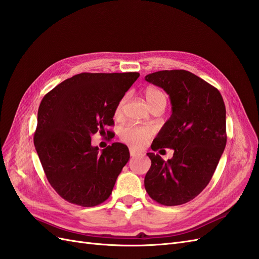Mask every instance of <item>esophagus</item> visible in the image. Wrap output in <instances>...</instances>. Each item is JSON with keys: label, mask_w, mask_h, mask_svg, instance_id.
I'll return each instance as SVG.
<instances>
[{"label": "esophagus", "mask_w": 259, "mask_h": 259, "mask_svg": "<svg viewBox=\"0 0 259 259\" xmlns=\"http://www.w3.org/2000/svg\"><path fill=\"white\" fill-rule=\"evenodd\" d=\"M130 154H131V156H133V158H134V156H136V155H138V154H139V152H138V151H136L135 149L130 148Z\"/></svg>", "instance_id": "34e87169"}]
</instances>
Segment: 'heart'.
<instances>
[{"label":"heart","instance_id":"obj_1","mask_svg":"<svg viewBox=\"0 0 259 259\" xmlns=\"http://www.w3.org/2000/svg\"><path fill=\"white\" fill-rule=\"evenodd\" d=\"M145 97L149 107L153 106L155 103H158L159 100H165V96L164 94L155 89H149L145 93ZM125 103V98H122L119 104L115 107V115L119 116L122 114L123 111V106ZM121 139L124 143H126L133 147H142L146 144L147 140L152 136V130L150 127L146 126H138V125H126L121 130L120 133Z\"/></svg>","mask_w":259,"mask_h":259}]
</instances>
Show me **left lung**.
I'll return each mask as SVG.
<instances>
[{
    "label": "left lung",
    "instance_id": "left-lung-1",
    "mask_svg": "<svg viewBox=\"0 0 259 259\" xmlns=\"http://www.w3.org/2000/svg\"><path fill=\"white\" fill-rule=\"evenodd\" d=\"M145 79L165 91L171 104V115L151 149L174 150L167 161L147 153L151 167L145 177L146 191L160 204H185L208 185L225 150L224 99L214 86L186 70H163Z\"/></svg>",
    "mask_w": 259,
    "mask_h": 259
}]
</instances>
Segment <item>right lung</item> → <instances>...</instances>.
<instances>
[{"label":"right lung","mask_w":259,"mask_h":259,"mask_svg":"<svg viewBox=\"0 0 259 259\" xmlns=\"http://www.w3.org/2000/svg\"><path fill=\"white\" fill-rule=\"evenodd\" d=\"M138 72L80 73L43 97L33 142L49 183L62 199L91 207L105 202L128 162L127 146L99 152L92 136L114 124L115 107ZM107 131V135L110 134Z\"/></svg>","instance_id":"right-lung-1"}]
</instances>
